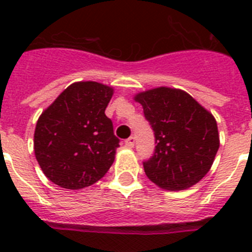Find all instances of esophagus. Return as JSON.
<instances>
[{
    "mask_svg": "<svg viewBox=\"0 0 252 252\" xmlns=\"http://www.w3.org/2000/svg\"><path fill=\"white\" fill-rule=\"evenodd\" d=\"M125 145L127 146L128 149H132L133 145H135V137H128V139L125 141Z\"/></svg>",
    "mask_w": 252,
    "mask_h": 252,
    "instance_id": "1",
    "label": "esophagus"
}]
</instances>
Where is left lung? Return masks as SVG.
I'll list each match as a JSON object with an SVG mask.
<instances>
[{"label":"left lung","instance_id":"8db88e82","mask_svg":"<svg viewBox=\"0 0 252 252\" xmlns=\"http://www.w3.org/2000/svg\"><path fill=\"white\" fill-rule=\"evenodd\" d=\"M155 133V153L144 162L149 179L184 190L203 179L220 148L215 116L186 91L158 87L133 95Z\"/></svg>","mask_w":252,"mask_h":252}]
</instances>
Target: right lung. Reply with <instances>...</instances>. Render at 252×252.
<instances>
[{"label":"right lung","instance_id":"right-lung-1","mask_svg":"<svg viewBox=\"0 0 252 252\" xmlns=\"http://www.w3.org/2000/svg\"><path fill=\"white\" fill-rule=\"evenodd\" d=\"M113 87L74 82L43 111L34 132L35 158L49 180L65 189L98 182L115 161L120 140L106 115Z\"/></svg>","mask_w":252,"mask_h":252}]
</instances>
